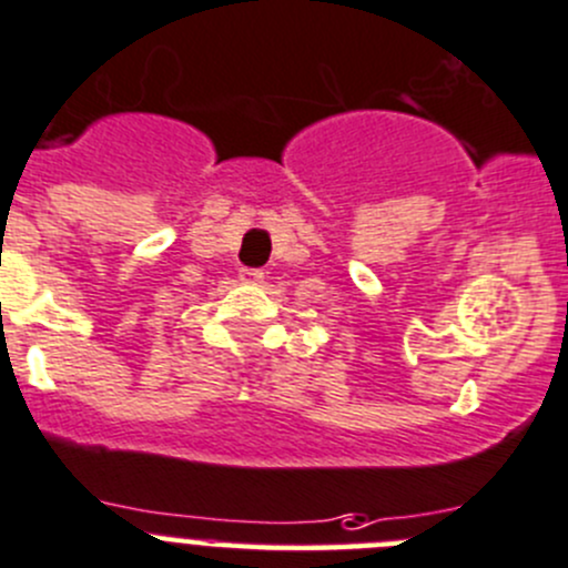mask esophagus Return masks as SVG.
I'll list each match as a JSON object with an SVG mask.
<instances>
[{"label": "esophagus", "mask_w": 568, "mask_h": 568, "mask_svg": "<svg viewBox=\"0 0 568 568\" xmlns=\"http://www.w3.org/2000/svg\"><path fill=\"white\" fill-rule=\"evenodd\" d=\"M241 283L244 285H257V283H263V272L261 268H241Z\"/></svg>", "instance_id": "esophagus-1"}]
</instances>
